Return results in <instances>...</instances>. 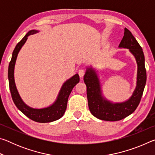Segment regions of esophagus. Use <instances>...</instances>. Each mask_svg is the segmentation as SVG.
<instances>
[{"mask_svg": "<svg viewBox=\"0 0 155 155\" xmlns=\"http://www.w3.org/2000/svg\"><path fill=\"white\" fill-rule=\"evenodd\" d=\"M84 74H85V70H84L83 69H81L78 70V75H79V77L81 78L83 77Z\"/></svg>", "mask_w": 155, "mask_h": 155, "instance_id": "34e87169", "label": "esophagus"}]
</instances>
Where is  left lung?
<instances>
[{
	"label": "left lung",
	"instance_id": "obj_1",
	"mask_svg": "<svg viewBox=\"0 0 155 155\" xmlns=\"http://www.w3.org/2000/svg\"><path fill=\"white\" fill-rule=\"evenodd\" d=\"M119 48L129 49L137 64V86L132 96L123 103H113L102 94L98 75L92 68H87L83 80L87 86V96L90 111L94 116L105 121H118L125 118L137 109L140 103L146 83L145 59L142 48L130 31L124 28V34Z\"/></svg>",
	"mask_w": 155,
	"mask_h": 155
}]
</instances>
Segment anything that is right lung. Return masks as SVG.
I'll return each instance as SVG.
<instances>
[{"mask_svg":"<svg viewBox=\"0 0 155 155\" xmlns=\"http://www.w3.org/2000/svg\"><path fill=\"white\" fill-rule=\"evenodd\" d=\"M36 30H31L26 34L21 41L18 43L13 51L11 61L9 63L8 68V78L9 83V89L11 91L12 97L15 106L20 111L23 113L28 118L33 121L40 123H46L55 121L64 115L67 107L68 97L72 90L73 87L79 82L80 78L78 74L73 76L70 79L65 81L62 85L61 90L55 102L51 106L43 109H33L27 106L22 100L21 99L19 94L15 87L14 81V67L15 61L20 50L27 41L28 36L38 33Z\"/></svg>","mask_w":155,"mask_h":155,"instance_id":"1","label":"right lung"}]
</instances>
